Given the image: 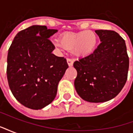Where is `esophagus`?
I'll return each mask as SVG.
<instances>
[{
    "instance_id": "1",
    "label": "esophagus",
    "mask_w": 133,
    "mask_h": 133,
    "mask_svg": "<svg viewBox=\"0 0 133 133\" xmlns=\"http://www.w3.org/2000/svg\"><path fill=\"white\" fill-rule=\"evenodd\" d=\"M67 63H68L70 67L72 66V65H73V61H72V59H70V58H68L67 59Z\"/></svg>"
}]
</instances>
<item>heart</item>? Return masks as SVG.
<instances>
[{"instance_id":"1","label":"heart","mask_w":133,"mask_h":133,"mask_svg":"<svg viewBox=\"0 0 133 133\" xmlns=\"http://www.w3.org/2000/svg\"><path fill=\"white\" fill-rule=\"evenodd\" d=\"M98 35L92 30L68 32L60 36V42H55L56 46L68 50H72L77 57H85L92 53L98 44Z\"/></svg>"}]
</instances>
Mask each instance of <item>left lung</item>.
Listing matches in <instances>:
<instances>
[{"instance_id": "left-lung-1", "label": "left lung", "mask_w": 133, "mask_h": 133, "mask_svg": "<svg viewBox=\"0 0 133 133\" xmlns=\"http://www.w3.org/2000/svg\"><path fill=\"white\" fill-rule=\"evenodd\" d=\"M101 41L90 55L73 63L75 88L84 100L103 103L114 98L125 85L129 68L125 42L113 30H95Z\"/></svg>"}]
</instances>
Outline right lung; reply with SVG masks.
<instances>
[{
    "label": "right lung",
    "mask_w": 133,
    "mask_h": 133,
    "mask_svg": "<svg viewBox=\"0 0 133 133\" xmlns=\"http://www.w3.org/2000/svg\"><path fill=\"white\" fill-rule=\"evenodd\" d=\"M57 31L32 25L18 33L8 50V85L16 100L28 108L39 110L52 103L68 68L65 58L52 53L55 46L48 38Z\"/></svg>",
    "instance_id": "obj_1"
}]
</instances>
